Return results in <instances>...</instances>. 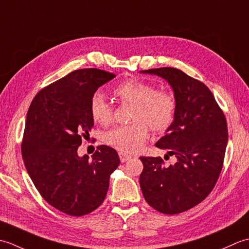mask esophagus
<instances>
[{"label":"esophagus","mask_w":249,"mask_h":249,"mask_svg":"<svg viewBox=\"0 0 249 249\" xmlns=\"http://www.w3.org/2000/svg\"><path fill=\"white\" fill-rule=\"evenodd\" d=\"M119 156H120V160H121L122 162L127 161L128 160H130V158H131L130 155L126 154V153H123V152H119Z\"/></svg>","instance_id":"1"}]
</instances>
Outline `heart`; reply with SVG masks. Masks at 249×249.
<instances>
[{
    "label": "heart",
    "instance_id": "b5f03b06",
    "mask_svg": "<svg viewBox=\"0 0 249 249\" xmlns=\"http://www.w3.org/2000/svg\"><path fill=\"white\" fill-rule=\"evenodd\" d=\"M113 95L121 103L133 104L131 123L116 126L104 136L105 143L123 153H134L143 145L150 128L162 133L172 124L177 111V100L171 92L156 89L153 84L128 79L113 89ZM89 112L95 123L107 126L113 121V109L102 94L93 95Z\"/></svg>",
    "mask_w": 249,
    "mask_h": 249
}]
</instances>
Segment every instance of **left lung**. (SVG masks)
I'll return each instance as SVG.
<instances>
[{"instance_id":"left-lung-1","label":"left lung","mask_w":249,"mask_h":249,"mask_svg":"<svg viewBox=\"0 0 249 249\" xmlns=\"http://www.w3.org/2000/svg\"><path fill=\"white\" fill-rule=\"evenodd\" d=\"M165 79L173 89L177 111L156 146L176 155L163 166L161 157H140V187L145 201L163 214L185 212L212 192L223 169L228 129L223 110L204 83L173 67L142 71Z\"/></svg>"}]
</instances>
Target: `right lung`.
Here are the masks:
<instances>
[{
	"label": "right lung",
	"instance_id": "1",
	"mask_svg": "<svg viewBox=\"0 0 249 249\" xmlns=\"http://www.w3.org/2000/svg\"><path fill=\"white\" fill-rule=\"evenodd\" d=\"M114 77L97 68L71 71L40 89L26 114L21 143L26 170L41 197L67 215L96 210L120 165L118 153L107 145L97 146L92 160L77 153L94 126L91 98Z\"/></svg>",
	"mask_w": 249,
	"mask_h": 249
}]
</instances>
